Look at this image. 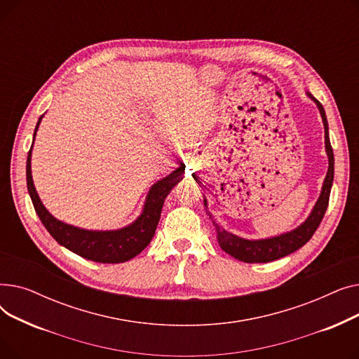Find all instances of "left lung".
<instances>
[{
	"mask_svg": "<svg viewBox=\"0 0 359 359\" xmlns=\"http://www.w3.org/2000/svg\"><path fill=\"white\" fill-rule=\"evenodd\" d=\"M307 94L316 102L325 125V140H326V153L329 157V170L322 187V194H320V198L313 208V212L310 214V217L304 224H301L299 227L295 229L294 231L278 236V237L265 238V240H244L231 233H227L225 230H222L218 224H215L217 233H218V243L221 249L225 253L233 256L234 259H238L246 263H266V262L276 260L279 257H284L298 250L299 248H303L304 244L313 237V234L316 233L320 222H322L325 217V212L329 205L332 183H333L334 158H333V149L329 140V125H327L325 109L322 103L316 100L310 93Z\"/></svg>",
	"mask_w": 359,
	"mask_h": 359,
	"instance_id": "8db88e82",
	"label": "left lung"
}]
</instances>
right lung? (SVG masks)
<instances>
[{"label":"right lung","mask_w":359,"mask_h":359,"mask_svg":"<svg viewBox=\"0 0 359 359\" xmlns=\"http://www.w3.org/2000/svg\"><path fill=\"white\" fill-rule=\"evenodd\" d=\"M42 116L37 121L36 130L39 128ZM32 148L27 156L26 165V179H27V191L32 198L36 214L39 215L45 229L49 234L58 241L61 246L74 252L81 257H86L93 262L99 263H122L140 255L153 238L157 224L160 221L163 203L170 191L183 179L184 165L179 167L172 175L165 179L157 182L147 196L144 212L140 218L132 222L128 227L116 231H87L77 227H72L65 222H61L53 218L45 206L42 205L37 192L34 189L32 179V167H30Z\"/></svg>","instance_id":"obj_1"}]
</instances>
